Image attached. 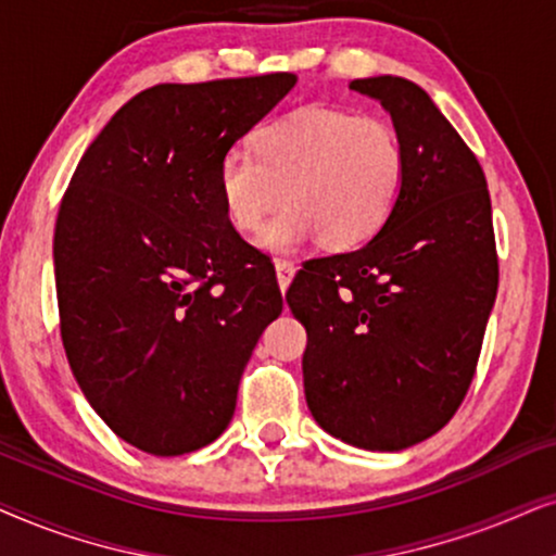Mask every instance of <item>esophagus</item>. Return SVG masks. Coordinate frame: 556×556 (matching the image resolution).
<instances>
[{
	"mask_svg": "<svg viewBox=\"0 0 556 556\" xmlns=\"http://www.w3.org/2000/svg\"><path fill=\"white\" fill-rule=\"evenodd\" d=\"M274 266H277V282H279V290H287V287H290V282H292V277H294V271H298V266H294V262H290V258H277V262H274Z\"/></svg>",
	"mask_w": 556,
	"mask_h": 556,
	"instance_id": "1",
	"label": "esophagus"
}]
</instances>
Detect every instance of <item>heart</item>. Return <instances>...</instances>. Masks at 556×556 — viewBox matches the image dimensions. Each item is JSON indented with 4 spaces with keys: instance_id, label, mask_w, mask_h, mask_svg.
I'll return each mask as SVG.
<instances>
[{
    "instance_id": "obj_1",
    "label": "heart",
    "mask_w": 556,
    "mask_h": 556,
    "mask_svg": "<svg viewBox=\"0 0 556 556\" xmlns=\"http://www.w3.org/2000/svg\"><path fill=\"white\" fill-rule=\"evenodd\" d=\"M406 154L387 118L332 106H302L264 124L254 154L226 152L218 198L239 231H256L277 208L258 243L292 251L320 236L323 247L353 249L374 239L396 208Z\"/></svg>"
}]
</instances>
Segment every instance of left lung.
I'll use <instances>...</instances> for the list:
<instances>
[{"label": "left lung", "mask_w": 556, "mask_h": 556, "mask_svg": "<svg viewBox=\"0 0 556 556\" xmlns=\"http://www.w3.org/2000/svg\"><path fill=\"white\" fill-rule=\"evenodd\" d=\"M404 144L396 208L371 241L309 258L287 292L307 330L305 399L348 445L394 453L453 419L476 376L498 292L483 167L412 80H351Z\"/></svg>", "instance_id": "left-lung-1"}]
</instances>
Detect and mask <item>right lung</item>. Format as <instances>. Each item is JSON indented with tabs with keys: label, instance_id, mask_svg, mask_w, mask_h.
Instances as JSON below:
<instances>
[{
	"label": "right lung",
	"instance_id": "1",
	"mask_svg": "<svg viewBox=\"0 0 556 556\" xmlns=\"http://www.w3.org/2000/svg\"><path fill=\"white\" fill-rule=\"evenodd\" d=\"M294 73L160 84L93 139L65 190L53 258L61 338L96 414L173 457L228 427L251 351L282 313L269 262L218 198V162Z\"/></svg>",
	"mask_w": 556,
	"mask_h": 556
}]
</instances>
